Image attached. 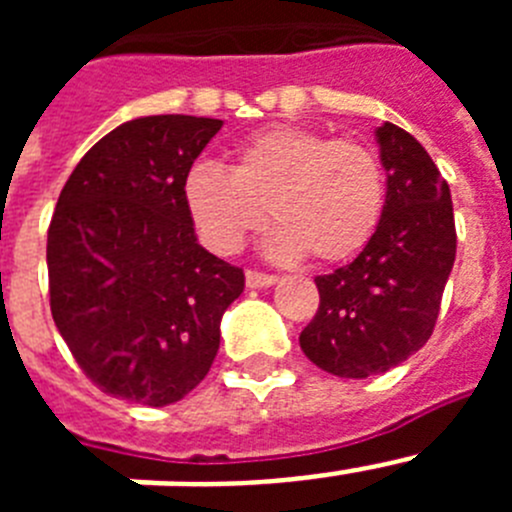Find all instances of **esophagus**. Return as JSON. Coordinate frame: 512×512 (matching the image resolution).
I'll list each match as a JSON object with an SVG mask.
<instances>
[{"label":"esophagus","instance_id":"esophagus-1","mask_svg":"<svg viewBox=\"0 0 512 512\" xmlns=\"http://www.w3.org/2000/svg\"><path fill=\"white\" fill-rule=\"evenodd\" d=\"M246 284L251 289H264L277 284V277L274 274H261V271H246Z\"/></svg>","mask_w":512,"mask_h":512}]
</instances>
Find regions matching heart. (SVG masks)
I'll return each instance as SVG.
<instances>
[{
    "instance_id": "b5f03b06",
    "label": "heart",
    "mask_w": 512,
    "mask_h": 512,
    "mask_svg": "<svg viewBox=\"0 0 512 512\" xmlns=\"http://www.w3.org/2000/svg\"><path fill=\"white\" fill-rule=\"evenodd\" d=\"M182 197L210 251H241L264 228L269 210L279 223L266 241L274 259L295 261L310 253L320 264H336L372 241L387 187L369 148L279 125L241 143L230 169L194 164Z\"/></svg>"
}]
</instances>
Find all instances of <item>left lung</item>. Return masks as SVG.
Returning a JSON list of instances; mask_svg holds the SVG:
<instances>
[{
    "label": "left lung",
    "mask_w": 512,
    "mask_h": 512,
    "mask_svg": "<svg viewBox=\"0 0 512 512\" xmlns=\"http://www.w3.org/2000/svg\"><path fill=\"white\" fill-rule=\"evenodd\" d=\"M387 200L372 241L315 279L320 307L300 333L307 359L343 379L408 361L431 338L456 259L454 205L433 158L402 128H377Z\"/></svg>",
    "instance_id": "1"
}]
</instances>
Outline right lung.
<instances>
[{
	"label": "right lung",
	"instance_id": "add662e5",
	"mask_svg": "<svg viewBox=\"0 0 512 512\" xmlns=\"http://www.w3.org/2000/svg\"><path fill=\"white\" fill-rule=\"evenodd\" d=\"M223 120L148 115L94 143L48 228L58 333L99 390L151 408L207 377L243 269L200 246L182 182Z\"/></svg>",
	"mask_w": 512,
	"mask_h": 512
}]
</instances>
